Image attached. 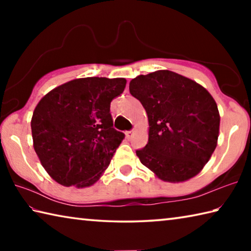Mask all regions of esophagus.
<instances>
[{
  "instance_id": "34e87169",
  "label": "esophagus",
  "mask_w": 251,
  "mask_h": 251,
  "mask_svg": "<svg viewBox=\"0 0 251 251\" xmlns=\"http://www.w3.org/2000/svg\"><path fill=\"white\" fill-rule=\"evenodd\" d=\"M133 134H134V131L133 130H127L126 133H125V135H126V137L127 138H131V136H133Z\"/></svg>"
}]
</instances>
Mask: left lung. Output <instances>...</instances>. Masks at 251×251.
Masks as SVG:
<instances>
[{
	"label": "left lung",
	"mask_w": 251,
	"mask_h": 251,
	"mask_svg": "<svg viewBox=\"0 0 251 251\" xmlns=\"http://www.w3.org/2000/svg\"><path fill=\"white\" fill-rule=\"evenodd\" d=\"M129 92L148 117V143L136 151L159 179L181 182L202 171L216 150L220 116L205 87L168 70L139 75Z\"/></svg>",
	"instance_id": "left-lung-1"
}]
</instances>
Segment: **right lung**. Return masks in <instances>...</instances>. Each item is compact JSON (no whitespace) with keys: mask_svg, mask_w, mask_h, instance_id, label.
<instances>
[{"mask_svg":"<svg viewBox=\"0 0 251 251\" xmlns=\"http://www.w3.org/2000/svg\"><path fill=\"white\" fill-rule=\"evenodd\" d=\"M125 86V78H76L49 92L36 105L33 146L58 184L90 187L108 167L125 136L113 128L110 101Z\"/></svg>","mask_w":251,"mask_h":251,"instance_id":"add662e5","label":"right lung"}]
</instances>
